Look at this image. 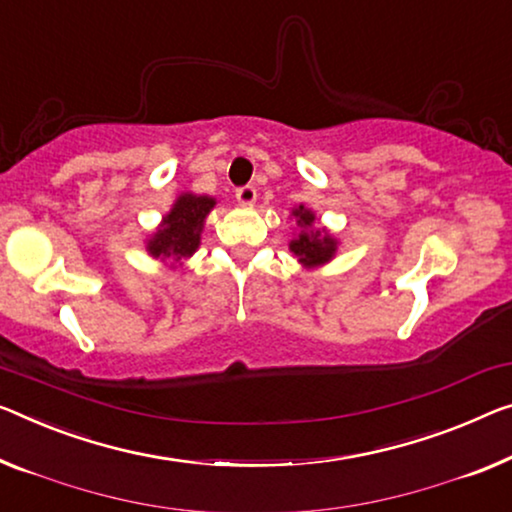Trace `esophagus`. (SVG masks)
I'll use <instances>...</instances> for the list:
<instances>
[{"label":"esophagus","mask_w":512,"mask_h":512,"mask_svg":"<svg viewBox=\"0 0 512 512\" xmlns=\"http://www.w3.org/2000/svg\"><path fill=\"white\" fill-rule=\"evenodd\" d=\"M236 200H239V204H243V207H250V204H255L257 200V188L255 186L236 188Z\"/></svg>","instance_id":"34e87169"}]
</instances>
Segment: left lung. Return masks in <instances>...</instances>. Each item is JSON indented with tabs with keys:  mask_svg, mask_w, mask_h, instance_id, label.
<instances>
[{
	"mask_svg": "<svg viewBox=\"0 0 512 512\" xmlns=\"http://www.w3.org/2000/svg\"><path fill=\"white\" fill-rule=\"evenodd\" d=\"M292 216L296 218V225L301 227V234L296 236V239H292L289 250L299 257V262L303 266H319L329 262V259L335 255L338 241H335L331 234L312 230V225H315V213L305 209L303 204L292 211Z\"/></svg>",
	"mask_w": 512,
	"mask_h": 512,
	"instance_id": "obj_1",
	"label": "left lung"
}]
</instances>
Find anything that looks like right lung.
I'll list each match as a JSON object with an SVG mask.
<instances>
[{
	"label": "right lung",
	"mask_w": 512,
	"mask_h": 512,
	"mask_svg": "<svg viewBox=\"0 0 512 512\" xmlns=\"http://www.w3.org/2000/svg\"><path fill=\"white\" fill-rule=\"evenodd\" d=\"M216 207V200L207 195L183 193L177 197L170 213L163 218L158 230L147 243L149 255L160 259H181L190 257L200 246V234L209 211Z\"/></svg>",
	"instance_id": "obj_1"
}]
</instances>
